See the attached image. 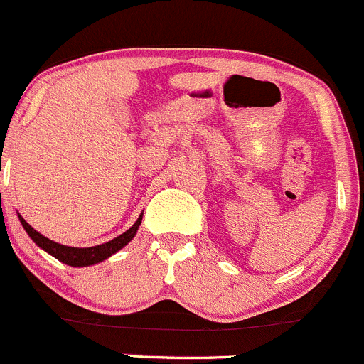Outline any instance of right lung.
<instances>
[{
  "label": "right lung",
  "instance_id": "1",
  "mask_svg": "<svg viewBox=\"0 0 364 364\" xmlns=\"http://www.w3.org/2000/svg\"><path fill=\"white\" fill-rule=\"evenodd\" d=\"M17 216H19V222L23 223L24 230L28 232V236L31 237L33 243H35L36 247H40L43 252H47L49 255L56 257L58 260H61V262L68 264V266H72V267L93 266V264H98V262H102V260L109 259V257L114 255L116 252H119L121 248L127 247V245L134 240L135 234H137V230H139V225H141V222H142V213H141V216L137 218V222H135L130 229L124 230L123 234H119L117 237H114V240L107 241V243L97 245V247L77 248V247H67V245H60V243H56V241L49 240V237L42 236L38 230H35L28 222H26L19 213H17Z\"/></svg>",
  "mask_w": 364,
  "mask_h": 364
}]
</instances>
